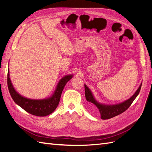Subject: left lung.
Returning a JSON list of instances; mask_svg holds the SVG:
<instances>
[{"label": "left lung", "instance_id": "8db88e82", "mask_svg": "<svg viewBox=\"0 0 152 152\" xmlns=\"http://www.w3.org/2000/svg\"><path fill=\"white\" fill-rule=\"evenodd\" d=\"M141 84L139 88L137 89L136 93L133 94L131 97L124 102L123 103H119L117 104L114 105H106L103 104H101L98 103L96 101L94 96L92 94L91 91L90 89L86 86V85H84L85 87V95L86 98L87 102H89V105L91 108H97L101 114V118L103 120H106V119H109L112 117H115L118 115H120L124 112H125L126 110L130 107L132 102H134L135 98L138 95L141 87Z\"/></svg>", "mask_w": 152, "mask_h": 152}]
</instances>
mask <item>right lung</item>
<instances>
[{
	"label": "right lung",
	"instance_id": "right-lung-1",
	"mask_svg": "<svg viewBox=\"0 0 152 152\" xmlns=\"http://www.w3.org/2000/svg\"><path fill=\"white\" fill-rule=\"evenodd\" d=\"M72 77V75H69L63 77L59 82L56 89L51 97L44 99H28L18 94L12 86L9 70L7 73V86L12 99L17 104L31 115L44 117L52 113L56 110L60 100L64 87Z\"/></svg>",
	"mask_w": 152,
	"mask_h": 152
}]
</instances>
